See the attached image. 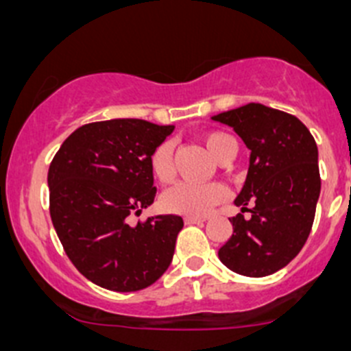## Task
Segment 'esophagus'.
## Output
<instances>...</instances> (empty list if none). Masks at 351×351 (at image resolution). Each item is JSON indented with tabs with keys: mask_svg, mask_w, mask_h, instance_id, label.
Returning a JSON list of instances; mask_svg holds the SVG:
<instances>
[{
	"mask_svg": "<svg viewBox=\"0 0 351 351\" xmlns=\"http://www.w3.org/2000/svg\"><path fill=\"white\" fill-rule=\"evenodd\" d=\"M202 221H206L204 216H185V223H186V225L202 223Z\"/></svg>",
	"mask_w": 351,
	"mask_h": 351,
	"instance_id": "34e87169",
	"label": "esophagus"
}]
</instances>
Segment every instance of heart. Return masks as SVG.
<instances>
[{
  "mask_svg": "<svg viewBox=\"0 0 351 351\" xmlns=\"http://www.w3.org/2000/svg\"><path fill=\"white\" fill-rule=\"evenodd\" d=\"M234 140L227 133L213 131L204 135L206 149L216 160L220 159L228 143ZM150 171L160 183H169L175 176L173 143L162 142L150 156ZM225 199V189L220 183L180 182L160 195V208L166 213L185 216H202Z\"/></svg>",
  "mask_w": 351,
  "mask_h": 351,
  "instance_id": "obj_1",
  "label": "heart"
}]
</instances>
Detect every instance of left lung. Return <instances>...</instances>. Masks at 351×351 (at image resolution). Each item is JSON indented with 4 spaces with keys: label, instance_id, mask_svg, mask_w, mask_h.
I'll use <instances>...</instances> for the list:
<instances>
[{
    "label": "left lung",
    "instance_id": "8db88e82",
    "mask_svg": "<svg viewBox=\"0 0 351 351\" xmlns=\"http://www.w3.org/2000/svg\"><path fill=\"white\" fill-rule=\"evenodd\" d=\"M213 121L234 128L251 150L250 169L230 218L234 234L218 251L235 274L265 277L286 267L308 239L320 195L319 150L298 117L261 104L227 110ZM252 206L247 208V204Z\"/></svg>",
    "mask_w": 351,
    "mask_h": 351
}]
</instances>
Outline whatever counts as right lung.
Masks as SVG:
<instances>
[{"instance_id":"obj_1","label":"right lung","mask_w":351,"mask_h":351,"mask_svg":"<svg viewBox=\"0 0 351 351\" xmlns=\"http://www.w3.org/2000/svg\"><path fill=\"white\" fill-rule=\"evenodd\" d=\"M173 126L142 119L84 124L62 143L48 169L50 216L72 265L117 293L152 286L168 270L182 216L128 223L156 197L150 156Z\"/></svg>"}]
</instances>
